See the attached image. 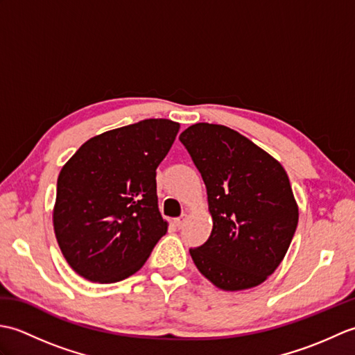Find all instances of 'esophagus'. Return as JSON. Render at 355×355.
I'll list each match as a JSON object with an SVG mask.
<instances>
[{
	"label": "esophagus",
	"instance_id": "obj_1",
	"mask_svg": "<svg viewBox=\"0 0 355 355\" xmlns=\"http://www.w3.org/2000/svg\"><path fill=\"white\" fill-rule=\"evenodd\" d=\"M184 220H186V216H182V218H177V220H173V224L177 225V227L180 229V227H183V224H184Z\"/></svg>",
	"mask_w": 355,
	"mask_h": 355
}]
</instances>
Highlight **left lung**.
<instances>
[{
  "instance_id": "8db88e82",
  "label": "left lung",
  "mask_w": 355,
  "mask_h": 355,
  "mask_svg": "<svg viewBox=\"0 0 355 355\" xmlns=\"http://www.w3.org/2000/svg\"><path fill=\"white\" fill-rule=\"evenodd\" d=\"M206 184L214 227L189 253L224 291L258 286L275 273L299 221L282 164L224 125L195 123L180 134Z\"/></svg>"
}]
</instances>
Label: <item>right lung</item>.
Here are the masks:
<instances>
[{
	"instance_id": "1",
	"label": "right lung",
	"mask_w": 355,
	"mask_h": 355,
	"mask_svg": "<svg viewBox=\"0 0 355 355\" xmlns=\"http://www.w3.org/2000/svg\"><path fill=\"white\" fill-rule=\"evenodd\" d=\"M180 123L146 119L87 140L59 172L53 227L69 266L92 282L139 271L168 232L157 198V166Z\"/></svg>"
}]
</instances>
